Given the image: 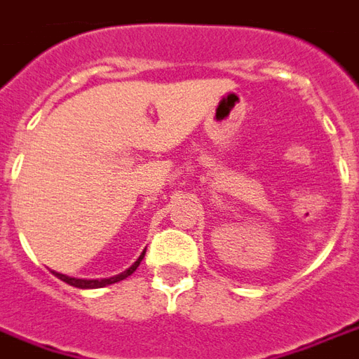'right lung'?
<instances>
[{
    "label": "right lung",
    "mask_w": 359,
    "mask_h": 359,
    "mask_svg": "<svg viewBox=\"0 0 359 359\" xmlns=\"http://www.w3.org/2000/svg\"><path fill=\"white\" fill-rule=\"evenodd\" d=\"M145 250L140 255V258H137L136 262L132 264V266L128 268L126 272H122V274L118 276H112V278H104V280H77V278H69V276H64V274H57V272H54V274L62 280V282H66V284L74 285V287H81V290H87V287H104V285H110V284H116V282H120V280H124V278H128L130 274H134L136 272V268L140 266V262H142V258H144Z\"/></svg>",
    "instance_id": "obj_1"
}]
</instances>
